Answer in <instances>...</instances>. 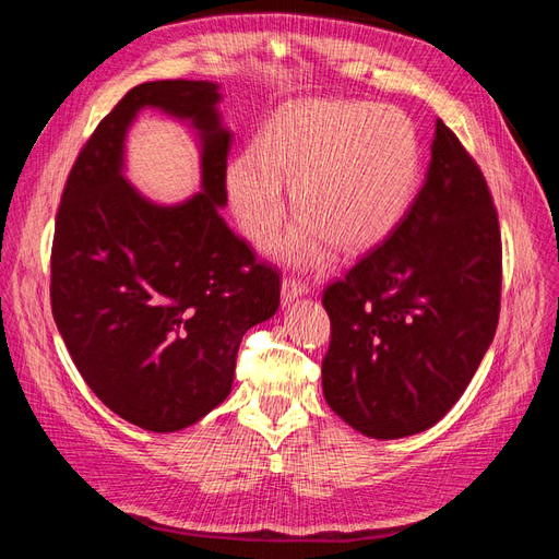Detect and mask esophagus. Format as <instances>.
I'll return each mask as SVG.
<instances>
[{
	"instance_id": "obj_1",
	"label": "esophagus",
	"mask_w": 559,
	"mask_h": 559,
	"mask_svg": "<svg viewBox=\"0 0 559 559\" xmlns=\"http://www.w3.org/2000/svg\"><path fill=\"white\" fill-rule=\"evenodd\" d=\"M308 292H310V289H308L306 282L294 280V277H284V280H282V306H284V308L292 306V302H294L296 298L306 296Z\"/></svg>"
}]
</instances>
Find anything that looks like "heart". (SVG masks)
Returning <instances> with one entry per match:
<instances>
[{
	"label": "heart",
	"mask_w": 559,
	"mask_h": 559,
	"mask_svg": "<svg viewBox=\"0 0 559 559\" xmlns=\"http://www.w3.org/2000/svg\"><path fill=\"white\" fill-rule=\"evenodd\" d=\"M419 175L413 118L364 99H310L282 107L263 128L259 146L228 163L230 210L245 238H275L286 210L284 179L300 214L277 245V257L314 267L326 247L359 253L401 224Z\"/></svg>",
	"instance_id": "obj_1"
}]
</instances>
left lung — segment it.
Segmentation results:
<instances>
[{
	"instance_id": "obj_1",
	"label": "left lung",
	"mask_w": 559,
	"mask_h": 559,
	"mask_svg": "<svg viewBox=\"0 0 559 559\" xmlns=\"http://www.w3.org/2000/svg\"><path fill=\"white\" fill-rule=\"evenodd\" d=\"M321 302V389L352 429L392 441L460 401L497 331L501 233L480 167L443 121L411 210Z\"/></svg>"
}]
</instances>
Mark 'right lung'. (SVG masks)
<instances>
[{
  "mask_svg": "<svg viewBox=\"0 0 559 559\" xmlns=\"http://www.w3.org/2000/svg\"><path fill=\"white\" fill-rule=\"evenodd\" d=\"M218 83L148 81L103 118L56 218L50 306L81 378L130 425L170 433L230 394L242 335L280 308L277 270L222 218L230 130ZM142 108L189 120L201 193L160 206L124 179V138Z\"/></svg>",
  "mask_w": 559,
  "mask_h": 559,
  "instance_id": "obj_1",
  "label": "right lung"
}]
</instances>
